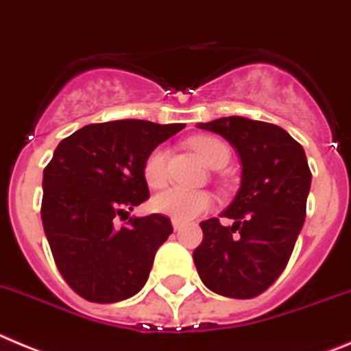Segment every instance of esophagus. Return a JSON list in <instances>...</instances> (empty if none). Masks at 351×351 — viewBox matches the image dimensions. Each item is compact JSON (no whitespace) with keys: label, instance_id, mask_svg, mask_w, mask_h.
Returning <instances> with one entry per match:
<instances>
[{"label":"esophagus","instance_id":"obj_1","mask_svg":"<svg viewBox=\"0 0 351 351\" xmlns=\"http://www.w3.org/2000/svg\"><path fill=\"white\" fill-rule=\"evenodd\" d=\"M171 223H173V229H175V230H180V229H182V226H183L182 220H178V219H171Z\"/></svg>","mask_w":351,"mask_h":351}]
</instances>
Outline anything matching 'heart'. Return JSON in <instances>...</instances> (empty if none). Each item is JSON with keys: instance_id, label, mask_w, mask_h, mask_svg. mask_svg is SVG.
<instances>
[{"instance_id": "heart-1", "label": "heart", "mask_w": 351, "mask_h": 351, "mask_svg": "<svg viewBox=\"0 0 351 351\" xmlns=\"http://www.w3.org/2000/svg\"><path fill=\"white\" fill-rule=\"evenodd\" d=\"M194 152L210 168H219L229 160V150L217 138L199 136L191 141ZM143 178L148 187L159 189L168 180L166 171V152L164 148H156L148 154L143 164ZM213 206V197L210 192L189 191L182 187H169L152 197V210L157 213L168 215L171 219L192 220L206 213Z\"/></svg>"}]
</instances>
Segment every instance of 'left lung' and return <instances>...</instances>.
I'll list each match as a JSON object with an SVG mask.
<instances>
[{
  "mask_svg": "<svg viewBox=\"0 0 351 351\" xmlns=\"http://www.w3.org/2000/svg\"><path fill=\"white\" fill-rule=\"evenodd\" d=\"M220 134L241 160V185L219 219L201 222L203 243L194 250L201 282L215 293L250 299L283 273L306 219L311 171L304 148L280 125L246 117L197 124Z\"/></svg>",
  "mask_w": 351,
  "mask_h": 351,
  "instance_id": "8db88e82",
  "label": "left lung"
}]
</instances>
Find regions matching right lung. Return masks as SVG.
<instances>
[{"mask_svg": "<svg viewBox=\"0 0 351 351\" xmlns=\"http://www.w3.org/2000/svg\"><path fill=\"white\" fill-rule=\"evenodd\" d=\"M183 128L134 119L89 124L64 138L43 169V230L59 273L87 301H124L147 283L173 226L164 215L129 211L148 199V154ZM117 216L125 226L116 227Z\"/></svg>", "mask_w": 351, "mask_h": 351, "instance_id": "right-lung-1", "label": "right lung"}]
</instances>
